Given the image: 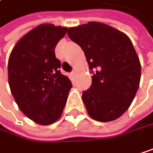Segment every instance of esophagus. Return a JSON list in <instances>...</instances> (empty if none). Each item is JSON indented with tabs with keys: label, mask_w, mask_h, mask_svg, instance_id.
Segmentation results:
<instances>
[{
	"label": "esophagus",
	"mask_w": 153,
	"mask_h": 153,
	"mask_svg": "<svg viewBox=\"0 0 153 153\" xmlns=\"http://www.w3.org/2000/svg\"><path fill=\"white\" fill-rule=\"evenodd\" d=\"M75 73H76V71H73L71 72V75H75Z\"/></svg>",
	"instance_id": "34e87169"
}]
</instances>
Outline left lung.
Here are the masks:
<instances>
[{"label":"left lung","instance_id":"obj_1","mask_svg":"<svg viewBox=\"0 0 153 153\" xmlns=\"http://www.w3.org/2000/svg\"><path fill=\"white\" fill-rule=\"evenodd\" d=\"M68 36L84 51L91 86L82 92L88 114L107 123L131 106L140 81V62L130 38L110 25L90 22L68 29Z\"/></svg>","mask_w":153,"mask_h":153}]
</instances>
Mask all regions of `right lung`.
Listing matches in <instances>:
<instances>
[{
	"mask_svg": "<svg viewBox=\"0 0 153 153\" xmlns=\"http://www.w3.org/2000/svg\"><path fill=\"white\" fill-rule=\"evenodd\" d=\"M66 31V27L38 25L18 41L10 54V91L24 115L41 125L59 120L72 87L70 79L61 73V62L54 52Z\"/></svg>",
	"mask_w": 153,
	"mask_h": 153,
	"instance_id": "right-lung-1",
	"label": "right lung"
}]
</instances>
